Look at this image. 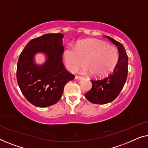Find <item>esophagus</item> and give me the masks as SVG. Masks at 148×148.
Returning <instances> with one entry per match:
<instances>
[{
    "instance_id": "34e87169",
    "label": "esophagus",
    "mask_w": 148,
    "mask_h": 148,
    "mask_svg": "<svg viewBox=\"0 0 148 148\" xmlns=\"http://www.w3.org/2000/svg\"><path fill=\"white\" fill-rule=\"evenodd\" d=\"M75 78L77 79V80H81V79L83 78V77L80 76H75Z\"/></svg>"
}]
</instances>
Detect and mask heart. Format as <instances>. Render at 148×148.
<instances>
[{
  "label": "heart",
  "instance_id": "obj_1",
  "mask_svg": "<svg viewBox=\"0 0 148 148\" xmlns=\"http://www.w3.org/2000/svg\"><path fill=\"white\" fill-rule=\"evenodd\" d=\"M64 60L66 68L76 72L86 66L83 72H88L97 78L105 77L113 71L119 60L116 47L98 40L81 41L76 48L68 45L64 51Z\"/></svg>",
  "mask_w": 148,
  "mask_h": 148
}]
</instances>
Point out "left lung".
<instances>
[{
    "mask_svg": "<svg viewBox=\"0 0 148 148\" xmlns=\"http://www.w3.org/2000/svg\"><path fill=\"white\" fill-rule=\"evenodd\" d=\"M117 47L119 60L113 71L107 76L92 79V88L85 94L86 99L94 104H106L118 97L126 82L128 72V56L121 43L105 36Z\"/></svg>",
    "mask_w": 148,
    "mask_h": 148,
    "instance_id": "8db88e82",
    "label": "left lung"
}]
</instances>
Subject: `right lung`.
I'll return each mask as SVG.
<instances>
[{
  "instance_id": "right-lung-1",
  "label": "right lung",
  "mask_w": 148,
  "mask_h": 148,
  "mask_svg": "<svg viewBox=\"0 0 148 148\" xmlns=\"http://www.w3.org/2000/svg\"><path fill=\"white\" fill-rule=\"evenodd\" d=\"M61 33H48L33 39L21 53L16 68V80L26 99L38 107L56 104L61 99L64 88L75 76L67 71L62 62L64 47ZM46 54L43 65L34 62L35 53Z\"/></svg>"
}]
</instances>
